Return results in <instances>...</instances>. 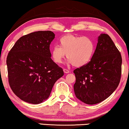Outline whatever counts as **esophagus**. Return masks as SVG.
I'll return each instance as SVG.
<instances>
[{
    "mask_svg": "<svg viewBox=\"0 0 129 129\" xmlns=\"http://www.w3.org/2000/svg\"><path fill=\"white\" fill-rule=\"evenodd\" d=\"M63 71H64V73H69L70 72V71H69V70H68V69H63Z\"/></svg>",
    "mask_w": 129,
    "mask_h": 129,
    "instance_id": "esophagus-1",
    "label": "esophagus"
}]
</instances>
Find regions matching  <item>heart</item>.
Masks as SVG:
<instances>
[{
  "label": "heart",
  "instance_id": "b5f03b06",
  "mask_svg": "<svg viewBox=\"0 0 129 129\" xmlns=\"http://www.w3.org/2000/svg\"><path fill=\"white\" fill-rule=\"evenodd\" d=\"M95 44L88 37L67 35L60 39L59 46L56 45L51 52L54 62L60 64L66 54L69 63L75 67H82L88 64L93 57Z\"/></svg>",
  "mask_w": 129,
  "mask_h": 129
}]
</instances>
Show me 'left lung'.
<instances>
[{"mask_svg": "<svg viewBox=\"0 0 129 129\" xmlns=\"http://www.w3.org/2000/svg\"><path fill=\"white\" fill-rule=\"evenodd\" d=\"M122 63L121 54L111 37L101 34L91 60L73 71L76 78L74 84L76 97L88 105L106 100L120 83Z\"/></svg>", "mask_w": 129, "mask_h": 129, "instance_id": "1", "label": "left lung"}]
</instances>
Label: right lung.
Returning a JSON list of instances; mask_svg holds the SVG:
<instances>
[{"mask_svg":"<svg viewBox=\"0 0 129 129\" xmlns=\"http://www.w3.org/2000/svg\"><path fill=\"white\" fill-rule=\"evenodd\" d=\"M55 35L51 31L24 35L7 55L9 85L14 94L28 103L38 104L48 99L54 84L64 75L51 58L49 46Z\"/></svg>","mask_w":129,"mask_h":129,"instance_id":"right-lung-1","label":"right lung"}]
</instances>
